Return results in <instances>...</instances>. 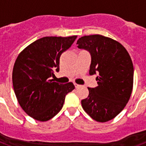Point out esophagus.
Here are the masks:
<instances>
[{
    "label": "esophagus",
    "instance_id": "obj_1",
    "mask_svg": "<svg viewBox=\"0 0 146 146\" xmlns=\"http://www.w3.org/2000/svg\"><path fill=\"white\" fill-rule=\"evenodd\" d=\"M74 85H75L76 88H79V87L81 86V85H79V84H77V83H74Z\"/></svg>",
    "mask_w": 146,
    "mask_h": 146
}]
</instances>
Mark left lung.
<instances>
[{
    "label": "left lung",
    "instance_id": "obj_1",
    "mask_svg": "<svg viewBox=\"0 0 146 146\" xmlns=\"http://www.w3.org/2000/svg\"><path fill=\"white\" fill-rule=\"evenodd\" d=\"M77 44L91 55L89 74H98V86L88 88L89 95L82 100V106L94 120H111L124 109L131 95L133 66L131 56L120 43L101 35H84Z\"/></svg>",
    "mask_w": 146,
    "mask_h": 146
}]
</instances>
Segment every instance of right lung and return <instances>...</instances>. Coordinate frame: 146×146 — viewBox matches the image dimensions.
I'll return each mask as SVG.
<instances>
[{
	"label": "right lung",
	"mask_w": 146,
	"mask_h": 146,
	"mask_svg": "<svg viewBox=\"0 0 146 146\" xmlns=\"http://www.w3.org/2000/svg\"><path fill=\"white\" fill-rule=\"evenodd\" d=\"M76 38H41L28 45L15 60L13 70L15 94L22 109L35 120L45 122L55 117L62 110L66 95L75 88L73 82L59 84L51 77L55 71H59L61 55Z\"/></svg>",
	"instance_id": "right-lung-1"
}]
</instances>
